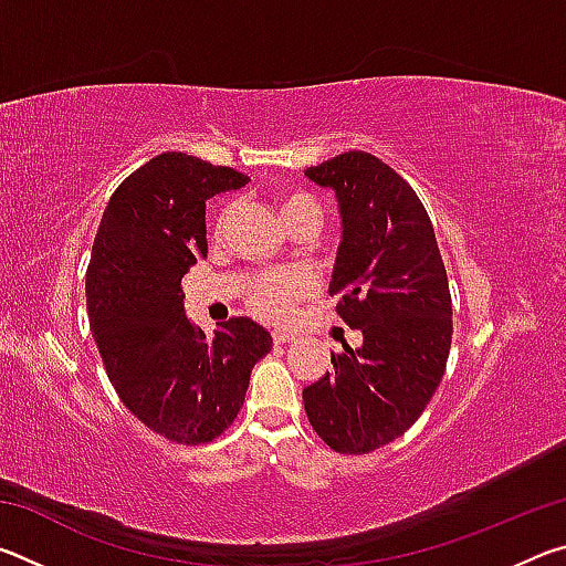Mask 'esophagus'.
Here are the masks:
<instances>
[{"label": "esophagus", "instance_id": "34e87169", "mask_svg": "<svg viewBox=\"0 0 566 566\" xmlns=\"http://www.w3.org/2000/svg\"><path fill=\"white\" fill-rule=\"evenodd\" d=\"M294 337H296L294 332H284V329L272 332V342H274V344H286V342H292Z\"/></svg>", "mask_w": 566, "mask_h": 566}]
</instances>
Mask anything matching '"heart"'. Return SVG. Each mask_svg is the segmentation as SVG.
Instances as JSON below:
<instances>
[{
    "instance_id": "obj_1",
    "label": "heart",
    "mask_w": 566,
    "mask_h": 566,
    "mask_svg": "<svg viewBox=\"0 0 566 566\" xmlns=\"http://www.w3.org/2000/svg\"><path fill=\"white\" fill-rule=\"evenodd\" d=\"M276 209H280V217L286 227H292L296 222L319 224L322 217L317 199H314L310 191L302 189L282 191L280 199H276ZM229 212H232V207H224L222 212H219L214 224L217 234H222ZM312 290L314 280L302 270H270L254 274L252 280H249L244 290V302L254 317L276 324L290 319L296 302L310 296Z\"/></svg>"
}]
</instances>
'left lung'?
<instances>
[{"mask_svg": "<svg viewBox=\"0 0 566 566\" xmlns=\"http://www.w3.org/2000/svg\"><path fill=\"white\" fill-rule=\"evenodd\" d=\"M334 189L342 242L329 294L361 332V347L332 354L334 369L304 387V411L339 454H367L415 424L444 377L452 296L434 227L417 191L367 151L304 169Z\"/></svg>", "mask_w": 566, "mask_h": 566, "instance_id": "left-lung-1", "label": "left lung"}]
</instances>
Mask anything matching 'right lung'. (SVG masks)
<instances>
[{
	"label": "right lung",
	"mask_w": 566,
	"mask_h": 566,
	"mask_svg": "<svg viewBox=\"0 0 566 566\" xmlns=\"http://www.w3.org/2000/svg\"><path fill=\"white\" fill-rule=\"evenodd\" d=\"M232 167L165 151L122 181L87 266L90 327L134 417L177 444H207L244 405L252 367L272 349L247 317L214 337L187 319L181 276L207 256V199L244 187Z\"/></svg>",
	"instance_id": "add662e5"
}]
</instances>
